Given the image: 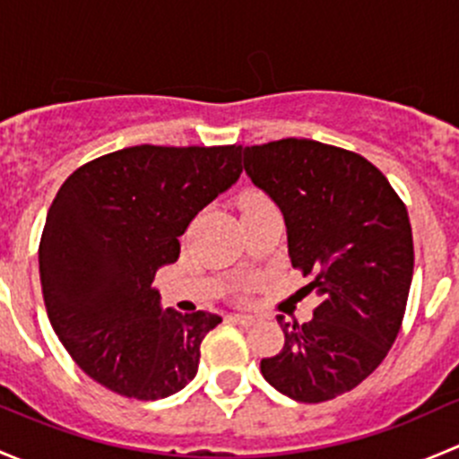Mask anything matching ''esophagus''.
Segmentation results:
<instances>
[{
    "label": "esophagus",
    "instance_id": "obj_1",
    "mask_svg": "<svg viewBox=\"0 0 459 459\" xmlns=\"http://www.w3.org/2000/svg\"><path fill=\"white\" fill-rule=\"evenodd\" d=\"M233 319L238 324H242V326H253L255 324V316L253 313H235Z\"/></svg>",
    "mask_w": 459,
    "mask_h": 459
}]
</instances>
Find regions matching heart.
I'll list each match as a JSON object with an SVG mask.
<instances>
[{
    "mask_svg": "<svg viewBox=\"0 0 459 459\" xmlns=\"http://www.w3.org/2000/svg\"><path fill=\"white\" fill-rule=\"evenodd\" d=\"M266 202V197L257 195V193H248L247 197H244V208H255V206H264Z\"/></svg>",
    "mask_w": 459,
    "mask_h": 459,
    "instance_id": "obj_1",
    "label": "heart"
}]
</instances>
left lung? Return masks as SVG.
Here are the masks:
<instances>
[{
  "label": "left lung",
  "instance_id": "left-lung-1",
  "mask_svg": "<svg viewBox=\"0 0 459 459\" xmlns=\"http://www.w3.org/2000/svg\"><path fill=\"white\" fill-rule=\"evenodd\" d=\"M244 169L280 206L290 264L319 295L308 322L277 316L284 346L259 368L290 400H333L364 382L400 333L415 257L409 212L371 161L316 140L247 146Z\"/></svg>",
  "mask_w": 459,
  "mask_h": 459
}]
</instances>
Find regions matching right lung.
Wrapping results in <instances>:
<instances>
[{
	"label": "right lung",
	"instance_id": "1",
	"mask_svg": "<svg viewBox=\"0 0 459 459\" xmlns=\"http://www.w3.org/2000/svg\"><path fill=\"white\" fill-rule=\"evenodd\" d=\"M242 173V146L122 148L80 166L55 195L39 242L46 311L64 349L101 386L161 400L197 373L221 322L161 311L157 268L178 262L193 217Z\"/></svg>",
	"mask_w": 459,
	"mask_h": 459
}]
</instances>
